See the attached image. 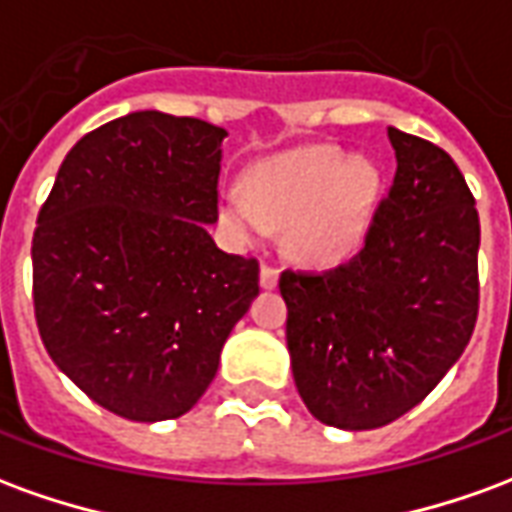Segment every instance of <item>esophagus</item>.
<instances>
[{"label": "esophagus", "instance_id": "1", "mask_svg": "<svg viewBox=\"0 0 512 512\" xmlns=\"http://www.w3.org/2000/svg\"><path fill=\"white\" fill-rule=\"evenodd\" d=\"M277 282H279L277 268H271V266L260 268V288L274 290V288H277Z\"/></svg>", "mask_w": 512, "mask_h": 512}]
</instances>
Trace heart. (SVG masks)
I'll use <instances>...</instances> for the list:
<instances>
[{
	"instance_id": "heart-1",
	"label": "heart",
	"mask_w": 512,
	"mask_h": 512,
	"mask_svg": "<svg viewBox=\"0 0 512 512\" xmlns=\"http://www.w3.org/2000/svg\"><path fill=\"white\" fill-rule=\"evenodd\" d=\"M381 178L367 158L340 147H301L252 169L244 189H227L219 222L238 244L288 227L290 255L332 266L354 252L376 211Z\"/></svg>"
}]
</instances>
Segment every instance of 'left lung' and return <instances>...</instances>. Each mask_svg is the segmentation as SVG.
Returning a JSON list of instances; mask_svg holds the SVG:
<instances>
[{
    "mask_svg": "<svg viewBox=\"0 0 512 512\" xmlns=\"http://www.w3.org/2000/svg\"><path fill=\"white\" fill-rule=\"evenodd\" d=\"M386 134L397 172L365 246L332 271L279 277L296 389L312 417L340 430L381 428L425 400L477 321L472 191L441 147Z\"/></svg>",
    "mask_w": 512,
    "mask_h": 512,
    "instance_id": "1",
    "label": "left lung"
}]
</instances>
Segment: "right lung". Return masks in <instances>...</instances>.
I'll return each mask as SVG.
<instances>
[{
    "instance_id": "1",
    "label": "right lung",
    "mask_w": 512,
    "mask_h": 512,
    "mask_svg": "<svg viewBox=\"0 0 512 512\" xmlns=\"http://www.w3.org/2000/svg\"><path fill=\"white\" fill-rule=\"evenodd\" d=\"M227 131L131 112L62 161L32 238L40 340L98 406L134 422L183 417L260 293L257 260L208 233Z\"/></svg>"
}]
</instances>
